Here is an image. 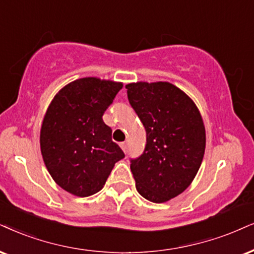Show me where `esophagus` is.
<instances>
[{
	"instance_id": "esophagus-1",
	"label": "esophagus",
	"mask_w": 254,
	"mask_h": 254,
	"mask_svg": "<svg viewBox=\"0 0 254 254\" xmlns=\"http://www.w3.org/2000/svg\"><path fill=\"white\" fill-rule=\"evenodd\" d=\"M121 147H122V150L124 151V152H127V142L121 143Z\"/></svg>"
}]
</instances>
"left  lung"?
<instances>
[{
    "label": "left lung",
    "instance_id": "obj_1",
    "mask_svg": "<svg viewBox=\"0 0 254 254\" xmlns=\"http://www.w3.org/2000/svg\"><path fill=\"white\" fill-rule=\"evenodd\" d=\"M127 99L146 131L143 153L130 159L136 189L164 203L191 184L205 152V127L198 108L168 82L127 84Z\"/></svg>",
    "mask_w": 254,
    "mask_h": 254
}]
</instances>
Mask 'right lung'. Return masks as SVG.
Segmentation results:
<instances>
[{
	"instance_id": "1",
	"label": "right lung",
	"mask_w": 254,
	"mask_h": 254,
	"mask_svg": "<svg viewBox=\"0 0 254 254\" xmlns=\"http://www.w3.org/2000/svg\"><path fill=\"white\" fill-rule=\"evenodd\" d=\"M122 83L96 77L77 79L54 97L41 127V152L57 184L78 197L103 188L115 163L124 158L103 115Z\"/></svg>"
}]
</instances>
